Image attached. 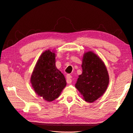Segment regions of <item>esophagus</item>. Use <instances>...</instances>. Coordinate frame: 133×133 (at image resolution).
<instances>
[{
  "label": "esophagus",
  "instance_id": "34e87169",
  "mask_svg": "<svg viewBox=\"0 0 133 133\" xmlns=\"http://www.w3.org/2000/svg\"><path fill=\"white\" fill-rule=\"evenodd\" d=\"M66 82L68 84L72 82V76L70 75H67L66 76Z\"/></svg>",
  "mask_w": 133,
  "mask_h": 133
}]
</instances>
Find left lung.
I'll list each match as a JSON object with an SVG mask.
<instances>
[{
	"label": "left lung",
	"mask_w": 133,
	"mask_h": 133,
	"mask_svg": "<svg viewBox=\"0 0 133 133\" xmlns=\"http://www.w3.org/2000/svg\"><path fill=\"white\" fill-rule=\"evenodd\" d=\"M82 74L79 76L75 87L87 102H93L105 92L109 84L106 67L97 55L89 51L84 54Z\"/></svg>",
	"instance_id": "1"
}]
</instances>
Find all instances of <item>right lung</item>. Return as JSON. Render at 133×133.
I'll return each instance as SVG.
<instances>
[{"mask_svg":"<svg viewBox=\"0 0 133 133\" xmlns=\"http://www.w3.org/2000/svg\"><path fill=\"white\" fill-rule=\"evenodd\" d=\"M31 83L36 93L46 101L51 102L59 97L66 82L56 67L55 53L48 50L42 54L33 71Z\"/></svg>","mask_w":133,"mask_h":133,"instance_id":"obj_1","label":"right lung"}]
</instances>
